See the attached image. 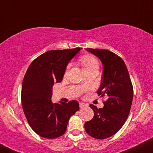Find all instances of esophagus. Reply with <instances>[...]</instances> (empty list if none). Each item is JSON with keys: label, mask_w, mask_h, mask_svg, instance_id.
I'll use <instances>...</instances> for the list:
<instances>
[{"label": "esophagus", "mask_w": 153, "mask_h": 153, "mask_svg": "<svg viewBox=\"0 0 153 153\" xmlns=\"http://www.w3.org/2000/svg\"><path fill=\"white\" fill-rule=\"evenodd\" d=\"M86 106H87L86 104L83 103V102H80V108H83V107H86Z\"/></svg>", "instance_id": "34e87169"}]
</instances>
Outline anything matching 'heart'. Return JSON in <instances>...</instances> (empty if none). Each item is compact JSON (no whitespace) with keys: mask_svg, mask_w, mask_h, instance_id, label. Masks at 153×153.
<instances>
[{"mask_svg":"<svg viewBox=\"0 0 153 153\" xmlns=\"http://www.w3.org/2000/svg\"><path fill=\"white\" fill-rule=\"evenodd\" d=\"M80 62L82 66L83 71H87L91 69L99 68V62L97 59L93 56L91 55H84L81 56L80 59ZM69 68V65L67 68V70Z\"/></svg>","mask_w":153,"mask_h":153,"instance_id":"heart-1","label":"heart"}]
</instances>
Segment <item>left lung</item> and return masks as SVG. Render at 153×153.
<instances>
[{
  "mask_svg": "<svg viewBox=\"0 0 153 153\" xmlns=\"http://www.w3.org/2000/svg\"><path fill=\"white\" fill-rule=\"evenodd\" d=\"M86 51L99 58L103 65L97 93L107 95L108 100L103 108L90 104L94 117L85 123V129L92 138L105 139L117 133L126 121L133 101V85L126 65L119 56L105 49L89 48Z\"/></svg>",
  "mask_w": 153,
  "mask_h": 153,
  "instance_id": "left-lung-1",
  "label": "left lung"
}]
</instances>
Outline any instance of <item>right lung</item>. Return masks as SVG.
I'll return each mask as SVG.
<instances>
[{
    "label": "right lung",
    "instance_id": "right-lung-1",
    "mask_svg": "<svg viewBox=\"0 0 153 153\" xmlns=\"http://www.w3.org/2000/svg\"><path fill=\"white\" fill-rule=\"evenodd\" d=\"M82 48L51 50L32 61L23 79L21 100L25 115L34 132L45 138H56L66 131L69 119L79 110V103L53 104L54 82L63 80L68 63Z\"/></svg>",
    "mask_w": 153,
    "mask_h": 153
}]
</instances>
